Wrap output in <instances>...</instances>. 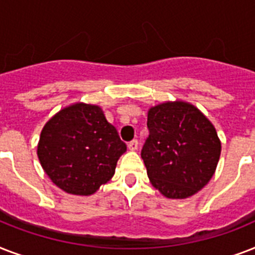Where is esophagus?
Returning <instances> with one entry per match:
<instances>
[{"mask_svg":"<svg viewBox=\"0 0 255 255\" xmlns=\"http://www.w3.org/2000/svg\"><path fill=\"white\" fill-rule=\"evenodd\" d=\"M137 145H139L137 140H132V141L128 143V149H129V151H136V149H137Z\"/></svg>","mask_w":255,"mask_h":255,"instance_id":"34e87169","label":"esophagus"}]
</instances>
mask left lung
<instances>
[{"instance_id": "1", "label": "left lung", "mask_w": 255, "mask_h": 255, "mask_svg": "<svg viewBox=\"0 0 255 255\" xmlns=\"http://www.w3.org/2000/svg\"><path fill=\"white\" fill-rule=\"evenodd\" d=\"M149 136L141 151L152 186L164 197L184 200L213 177L221 155L216 128L193 104L164 102L148 110Z\"/></svg>"}]
</instances>
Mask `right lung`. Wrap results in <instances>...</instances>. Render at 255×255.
<instances>
[{"mask_svg":"<svg viewBox=\"0 0 255 255\" xmlns=\"http://www.w3.org/2000/svg\"><path fill=\"white\" fill-rule=\"evenodd\" d=\"M127 145L96 104L62 108L42 128L37 155L45 173L63 192L94 194L115 174Z\"/></svg>","mask_w":255,"mask_h":255,"instance_id":"add662e5","label":"right lung"}]
</instances>
